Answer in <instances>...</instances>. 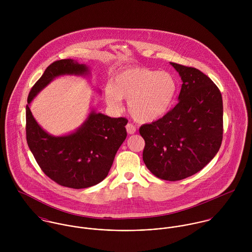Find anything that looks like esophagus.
<instances>
[{
    "label": "esophagus",
    "instance_id": "1",
    "mask_svg": "<svg viewBox=\"0 0 252 252\" xmlns=\"http://www.w3.org/2000/svg\"><path fill=\"white\" fill-rule=\"evenodd\" d=\"M126 130H127V133L130 134V135L136 133V127L132 123H128L126 125Z\"/></svg>",
    "mask_w": 252,
    "mask_h": 252
}]
</instances>
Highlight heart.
I'll return each instance as SVG.
<instances>
[{
    "instance_id": "b5f03b06",
    "label": "heart",
    "mask_w": 252,
    "mask_h": 252,
    "mask_svg": "<svg viewBox=\"0 0 252 252\" xmlns=\"http://www.w3.org/2000/svg\"><path fill=\"white\" fill-rule=\"evenodd\" d=\"M177 91L178 82L171 72L136 67L115 75L106 90V101L119 108L121 99L128 100L131 115L137 121L150 122L169 110Z\"/></svg>"
}]
</instances>
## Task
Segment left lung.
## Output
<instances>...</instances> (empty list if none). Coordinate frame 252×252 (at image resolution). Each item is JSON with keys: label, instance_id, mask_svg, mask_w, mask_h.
<instances>
[{"label": "left lung", "instance_id": "obj_1", "mask_svg": "<svg viewBox=\"0 0 252 252\" xmlns=\"http://www.w3.org/2000/svg\"><path fill=\"white\" fill-rule=\"evenodd\" d=\"M182 85L179 103L160 119L140 128L143 159L157 178L183 180L201 171L223 138L222 96L214 81L193 67L171 63Z\"/></svg>", "mask_w": 252, "mask_h": 252}]
</instances>
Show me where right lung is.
Listing matches in <instances>:
<instances>
[{
  "instance_id": "add662e5",
  "label": "right lung",
  "mask_w": 252,
  "mask_h": 252,
  "mask_svg": "<svg viewBox=\"0 0 252 252\" xmlns=\"http://www.w3.org/2000/svg\"><path fill=\"white\" fill-rule=\"evenodd\" d=\"M87 72L84 64L72 59L53 62L32 87L26 106V139L36 163L49 179L74 189L93 186L107 178L115 154L127 137L128 120L92 111L76 132L53 137L36 123L29 104L54 77Z\"/></svg>"
}]
</instances>
